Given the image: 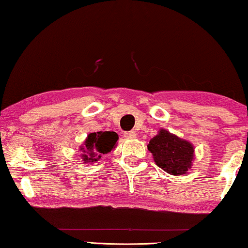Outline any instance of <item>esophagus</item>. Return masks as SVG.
<instances>
[{
  "mask_svg": "<svg viewBox=\"0 0 248 248\" xmlns=\"http://www.w3.org/2000/svg\"><path fill=\"white\" fill-rule=\"evenodd\" d=\"M124 138H127V139H134V138L137 137V133L136 131H127L124 133Z\"/></svg>",
  "mask_w": 248,
  "mask_h": 248,
  "instance_id": "34e87169",
  "label": "esophagus"
}]
</instances>
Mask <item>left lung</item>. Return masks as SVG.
<instances>
[{"mask_svg":"<svg viewBox=\"0 0 248 248\" xmlns=\"http://www.w3.org/2000/svg\"><path fill=\"white\" fill-rule=\"evenodd\" d=\"M148 149L159 169L170 175L185 174L194 159V146L164 129L150 141Z\"/></svg>","mask_w":248,"mask_h":248,"instance_id":"left-lung-1","label":"left lung"}]
</instances>
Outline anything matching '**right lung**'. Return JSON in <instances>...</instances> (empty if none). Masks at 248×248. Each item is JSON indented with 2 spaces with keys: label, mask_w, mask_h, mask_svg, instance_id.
<instances>
[{
  "label": "right lung",
  "mask_w": 248,
  "mask_h": 248,
  "mask_svg": "<svg viewBox=\"0 0 248 248\" xmlns=\"http://www.w3.org/2000/svg\"><path fill=\"white\" fill-rule=\"evenodd\" d=\"M117 140H118V134L114 131H105V132H93L87 136L85 141V146L81 148L82 157L85 163H91L97 161L100 158L102 154H107L114 148Z\"/></svg>",
  "instance_id": "add662e5"
}]
</instances>
